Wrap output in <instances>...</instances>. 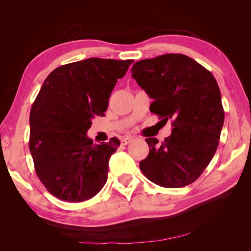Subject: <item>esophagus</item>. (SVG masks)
I'll return each instance as SVG.
<instances>
[{
	"label": "esophagus",
	"instance_id": "obj_1",
	"mask_svg": "<svg viewBox=\"0 0 251 251\" xmlns=\"http://www.w3.org/2000/svg\"><path fill=\"white\" fill-rule=\"evenodd\" d=\"M132 140H133V137H131V136H126V137L121 138V144H123V146H126V144L128 142H131Z\"/></svg>",
	"mask_w": 251,
	"mask_h": 251
}]
</instances>
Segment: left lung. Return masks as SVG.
<instances>
[{
  "mask_svg": "<svg viewBox=\"0 0 251 251\" xmlns=\"http://www.w3.org/2000/svg\"><path fill=\"white\" fill-rule=\"evenodd\" d=\"M132 77L153 100L150 110L172 120V134L158 144L147 138L150 153L140 170L155 184L178 188L193 183L214 157L224 124L221 92L216 78L184 54L142 59Z\"/></svg>",
  "mask_w": 251,
  "mask_h": 251,
  "instance_id": "8db88e82",
  "label": "left lung"
}]
</instances>
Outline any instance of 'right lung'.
Listing matches in <instances>:
<instances>
[{
	"mask_svg": "<svg viewBox=\"0 0 251 251\" xmlns=\"http://www.w3.org/2000/svg\"><path fill=\"white\" fill-rule=\"evenodd\" d=\"M133 62L92 57L60 66L45 79L30 111L29 149L37 177L56 198L87 201L107 182L120 141L94 144L87 132Z\"/></svg>",
	"mask_w": 251,
	"mask_h": 251,
	"instance_id": "right-lung-1",
	"label": "right lung"
}]
</instances>
